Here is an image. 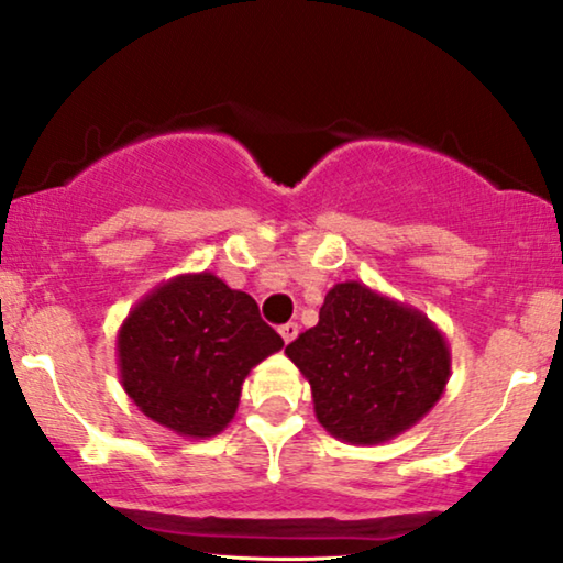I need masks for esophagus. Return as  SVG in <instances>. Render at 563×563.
Masks as SVG:
<instances>
[{"label": "esophagus", "mask_w": 563, "mask_h": 563, "mask_svg": "<svg viewBox=\"0 0 563 563\" xmlns=\"http://www.w3.org/2000/svg\"><path fill=\"white\" fill-rule=\"evenodd\" d=\"M280 336H283V342H294L296 336H298V324L296 321H288V324H283L280 327Z\"/></svg>", "instance_id": "obj_1"}]
</instances>
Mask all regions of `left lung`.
<instances>
[{
    "instance_id": "8db88e82",
    "label": "left lung",
    "mask_w": 563,
    "mask_h": 563,
    "mask_svg": "<svg viewBox=\"0 0 563 563\" xmlns=\"http://www.w3.org/2000/svg\"><path fill=\"white\" fill-rule=\"evenodd\" d=\"M286 355L311 384L321 427L352 445H378L417 424L445 391L451 352L424 313L360 283H336L319 324Z\"/></svg>"
}]
</instances>
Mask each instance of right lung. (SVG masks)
<instances>
[{
  "mask_svg": "<svg viewBox=\"0 0 563 563\" xmlns=\"http://www.w3.org/2000/svg\"><path fill=\"white\" fill-rule=\"evenodd\" d=\"M280 347L252 296L211 273L179 275L120 327V384L156 424L211 438L234 419L250 371Z\"/></svg>",
  "mask_w": 563,
  "mask_h": 563,
  "instance_id": "add662e5",
  "label": "right lung"
}]
</instances>
